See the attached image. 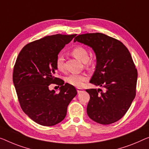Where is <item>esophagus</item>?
Here are the masks:
<instances>
[{
	"instance_id": "esophagus-1",
	"label": "esophagus",
	"mask_w": 149,
	"mask_h": 149,
	"mask_svg": "<svg viewBox=\"0 0 149 149\" xmlns=\"http://www.w3.org/2000/svg\"><path fill=\"white\" fill-rule=\"evenodd\" d=\"M82 91H83V89L82 88H77V92L78 94H79V93H81Z\"/></svg>"
}]
</instances>
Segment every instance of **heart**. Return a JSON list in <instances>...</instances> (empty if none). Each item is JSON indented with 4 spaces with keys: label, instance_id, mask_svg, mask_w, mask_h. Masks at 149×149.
Instances as JSON below:
<instances>
[{
    "label": "heart",
    "instance_id": "heart-1",
    "mask_svg": "<svg viewBox=\"0 0 149 149\" xmlns=\"http://www.w3.org/2000/svg\"><path fill=\"white\" fill-rule=\"evenodd\" d=\"M72 54L77 59L83 63H86L89 59L88 52L83 46H76L72 50ZM56 68L59 71L64 70V57L62 55L59 54L56 59ZM88 77L84 74H71L66 78V81L70 85L75 87H81L84 81L87 80Z\"/></svg>",
    "mask_w": 149,
    "mask_h": 149
}]
</instances>
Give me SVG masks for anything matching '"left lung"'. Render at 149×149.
Returning a JSON list of instances; mask_svg holds the SVG:
<instances>
[{
	"label": "left lung",
	"instance_id": "8db88e82",
	"mask_svg": "<svg viewBox=\"0 0 149 149\" xmlns=\"http://www.w3.org/2000/svg\"><path fill=\"white\" fill-rule=\"evenodd\" d=\"M75 41L89 46L94 52L96 70L90 83L103 90H86L90 96L88 116L101 124L119 120L136 96L138 74L129 51L118 40L100 33L77 35Z\"/></svg>",
	"mask_w": 149,
	"mask_h": 149
}]
</instances>
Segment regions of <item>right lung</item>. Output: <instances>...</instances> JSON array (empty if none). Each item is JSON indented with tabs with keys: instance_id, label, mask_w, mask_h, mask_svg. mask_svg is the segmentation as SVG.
Instances as JSON below:
<instances>
[{
	"instance_id": "add662e5",
	"label": "right lung",
	"mask_w": 149,
	"mask_h": 149,
	"mask_svg": "<svg viewBox=\"0 0 149 149\" xmlns=\"http://www.w3.org/2000/svg\"><path fill=\"white\" fill-rule=\"evenodd\" d=\"M75 35L46 36L26 45L17 58L13 79L20 105L40 125L51 126L63 120L77 95L74 86L55 77L59 53ZM51 83L61 86L59 94L49 90Z\"/></svg>"
}]
</instances>
